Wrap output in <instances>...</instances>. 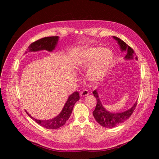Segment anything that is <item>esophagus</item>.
<instances>
[{
	"mask_svg": "<svg viewBox=\"0 0 159 159\" xmlns=\"http://www.w3.org/2000/svg\"><path fill=\"white\" fill-rule=\"evenodd\" d=\"M80 96H82V97L88 96V95H89V92H88V90H87V89H84L83 91H82L81 92H80Z\"/></svg>",
	"mask_w": 159,
	"mask_h": 159,
	"instance_id": "esophagus-1",
	"label": "esophagus"
}]
</instances>
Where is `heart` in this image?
Returning <instances> with one entry per match:
<instances>
[{
    "mask_svg": "<svg viewBox=\"0 0 159 159\" xmlns=\"http://www.w3.org/2000/svg\"><path fill=\"white\" fill-rule=\"evenodd\" d=\"M113 61L111 50L101 47L87 48L80 52L75 60V65L80 70L87 71V77L92 82H99L106 76Z\"/></svg>",
    "mask_w": 159,
    "mask_h": 159,
    "instance_id": "1",
    "label": "heart"
}]
</instances>
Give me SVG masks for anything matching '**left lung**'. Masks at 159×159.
Segmentation results:
<instances>
[{
	"label": "left lung",
	"mask_w": 159,
	"mask_h": 159,
	"mask_svg": "<svg viewBox=\"0 0 159 159\" xmlns=\"http://www.w3.org/2000/svg\"><path fill=\"white\" fill-rule=\"evenodd\" d=\"M113 38L117 42L121 51H126L127 53L124 57L125 59L127 60H132L133 59H137V57H134L135 53H134L133 49L130 48L129 46H128L126 43H125L121 39L117 38V37L113 36ZM93 94L96 97L97 100L95 110L93 111V116L97 121V122L104 128H112L123 123L124 121L128 120L131 116L137 104V102H135L130 109L125 111L124 112L111 113L107 111L102 106L96 89L93 91Z\"/></svg>",
	"instance_id": "left-lung-1"
}]
</instances>
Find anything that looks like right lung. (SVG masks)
<instances>
[{
    "label": "right lung",
    "instance_id": "1",
    "mask_svg": "<svg viewBox=\"0 0 159 159\" xmlns=\"http://www.w3.org/2000/svg\"><path fill=\"white\" fill-rule=\"evenodd\" d=\"M59 40L58 36L46 37L37 41L33 42L31 45L28 47L27 52H37L39 50H46L49 52H52L55 48ZM79 93L78 92H74L69 96L67 102L64 105L62 111L57 117L53 119L48 120H39L33 118L27 113V114L31 117L33 120H35L37 123L39 124L42 127H44L48 129H57L61 126H63L66 123L67 120L69 119L70 115L72 112L73 107L74 104L79 100Z\"/></svg>",
    "mask_w": 159,
    "mask_h": 159
}]
</instances>
